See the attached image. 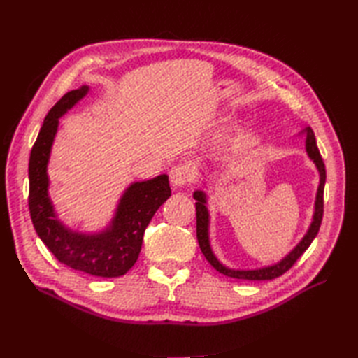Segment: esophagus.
Instances as JSON below:
<instances>
[{
  "label": "esophagus",
  "mask_w": 358,
  "mask_h": 358,
  "mask_svg": "<svg viewBox=\"0 0 358 358\" xmlns=\"http://www.w3.org/2000/svg\"><path fill=\"white\" fill-rule=\"evenodd\" d=\"M169 177L173 186H186L191 183L194 180V173L191 166L186 164V163H178V164H173L169 171Z\"/></svg>",
  "instance_id": "obj_1"
}]
</instances>
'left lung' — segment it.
Masks as SVG:
<instances>
[{"label":"left lung","mask_w":358,"mask_h":358,"mask_svg":"<svg viewBox=\"0 0 358 358\" xmlns=\"http://www.w3.org/2000/svg\"><path fill=\"white\" fill-rule=\"evenodd\" d=\"M305 138H306V152L310 157V159H314V163L317 166L318 172H320V186H318V192H317V201H315V214L313 224H310L308 234L305 235V238L300 241V245L296 246L291 254H289L286 258H283L280 263L268 266V268H262V269H255V271H234V269H227L224 266L220 263L215 255L212 254L210 246H209V235H208V224H209V215H208V209L204 204H206V196L201 191L194 194V199L196 200L195 203V210H196V238H199V245L203 255L206 257V260L210 263V266L214 269H217L220 273L223 275L232 277V278H240V280H273L280 275H283L286 271H289L295 264V262L305 254V250L309 248L310 243L315 238V235L318 234V229H320L322 224V218H323V191H324V181H326V167L323 163V158L320 155V150L317 148V141H315V135L314 131L310 127H308L305 131Z\"/></svg>","instance_id":"8db88e82"}]
</instances>
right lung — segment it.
Wrapping results in <instances>:
<instances>
[{
  "mask_svg": "<svg viewBox=\"0 0 358 358\" xmlns=\"http://www.w3.org/2000/svg\"><path fill=\"white\" fill-rule=\"evenodd\" d=\"M81 86L59 98L44 118L29 158V210L38 237L59 263L89 273L113 278L124 275L140 255L143 235L157 209L171 196L167 175L134 183L121 199L112 224L101 234L72 232L58 222L48 196V167L58 118L87 94Z\"/></svg>",
  "mask_w": 358,
  "mask_h": 358,
  "instance_id": "right-lung-1",
  "label": "right lung"
}]
</instances>
